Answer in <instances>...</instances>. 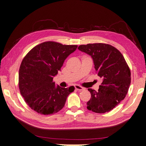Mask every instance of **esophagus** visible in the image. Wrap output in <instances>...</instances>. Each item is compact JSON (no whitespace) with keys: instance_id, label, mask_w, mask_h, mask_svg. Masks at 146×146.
I'll list each match as a JSON object with an SVG mask.
<instances>
[{"instance_id":"34e87169","label":"esophagus","mask_w":146,"mask_h":146,"mask_svg":"<svg viewBox=\"0 0 146 146\" xmlns=\"http://www.w3.org/2000/svg\"><path fill=\"white\" fill-rule=\"evenodd\" d=\"M75 90H77V91H82V90H85V89L84 88L81 87V86H78V85H76L75 86Z\"/></svg>"}]
</instances>
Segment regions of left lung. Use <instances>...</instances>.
Masks as SVG:
<instances>
[{
    "label": "left lung",
    "instance_id": "1",
    "mask_svg": "<svg viewBox=\"0 0 146 146\" xmlns=\"http://www.w3.org/2000/svg\"><path fill=\"white\" fill-rule=\"evenodd\" d=\"M78 49L92 57L96 73L103 81L98 91L88 89L91 98L88 110L97 113L111 111L124 99L131 84V71L122 54L104 43L80 45Z\"/></svg>",
    "mask_w": 146,
    "mask_h": 146
}]
</instances>
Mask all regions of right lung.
<instances>
[{"instance_id":"add662e5","label":"right lung","mask_w":146,"mask_h":146,"mask_svg":"<svg viewBox=\"0 0 146 146\" xmlns=\"http://www.w3.org/2000/svg\"><path fill=\"white\" fill-rule=\"evenodd\" d=\"M76 48V45L44 42L35 46L24 56L19 69V88L31 110L48 115L64 108L68 96L75 88L55 86L53 79L66 58Z\"/></svg>"}]
</instances>
